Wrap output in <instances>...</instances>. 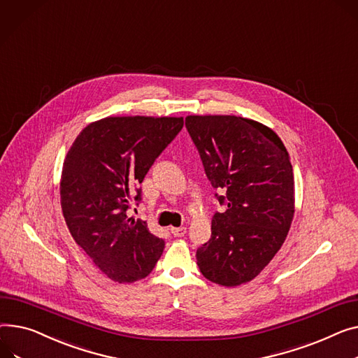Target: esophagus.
I'll return each instance as SVG.
<instances>
[{
	"mask_svg": "<svg viewBox=\"0 0 358 358\" xmlns=\"http://www.w3.org/2000/svg\"><path fill=\"white\" fill-rule=\"evenodd\" d=\"M171 233H173L176 237H182V236L187 233V229H185V227H173V229H171Z\"/></svg>",
	"mask_w": 358,
	"mask_h": 358,
	"instance_id": "esophagus-1",
	"label": "esophagus"
}]
</instances>
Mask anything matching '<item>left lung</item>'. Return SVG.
<instances>
[{
	"label": "left lung",
	"mask_w": 358,
	"mask_h": 358,
	"mask_svg": "<svg viewBox=\"0 0 358 358\" xmlns=\"http://www.w3.org/2000/svg\"><path fill=\"white\" fill-rule=\"evenodd\" d=\"M187 131L224 213L211 220V239L197 249L206 279L239 287L264 271L287 239L295 213L289 154L266 125L234 115H188Z\"/></svg>",
	"instance_id": "8db88e82"
}]
</instances>
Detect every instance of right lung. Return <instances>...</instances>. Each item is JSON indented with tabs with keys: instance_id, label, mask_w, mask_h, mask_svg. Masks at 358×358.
Returning <instances> with one entry per match:
<instances>
[{
	"instance_id": "1",
	"label": "right lung",
	"mask_w": 358,
	"mask_h": 358,
	"mask_svg": "<svg viewBox=\"0 0 358 358\" xmlns=\"http://www.w3.org/2000/svg\"><path fill=\"white\" fill-rule=\"evenodd\" d=\"M180 116H108L78 135L63 162V216L96 268L119 283L144 279L165 242L128 216L131 188L181 131ZM135 200H141V192Z\"/></svg>"
}]
</instances>
